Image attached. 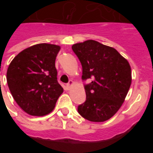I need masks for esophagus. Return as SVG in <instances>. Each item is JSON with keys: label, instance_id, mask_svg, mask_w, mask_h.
Wrapping results in <instances>:
<instances>
[{"label": "esophagus", "instance_id": "obj_1", "mask_svg": "<svg viewBox=\"0 0 153 153\" xmlns=\"http://www.w3.org/2000/svg\"><path fill=\"white\" fill-rule=\"evenodd\" d=\"M74 82L73 80H70V82H69V83H67L66 84V87L68 88H70L72 86H74Z\"/></svg>", "mask_w": 153, "mask_h": 153}]
</instances>
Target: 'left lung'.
I'll return each mask as SVG.
<instances>
[{
    "label": "left lung",
    "instance_id": "left-lung-1",
    "mask_svg": "<svg viewBox=\"0 0 153 153\" xmlns=\"http://www.w3.org/2000/svg\"><path fill=\"white\" fill-rule=\"evenodd\" d=\"M72 49L83 67L82 79H93L85 85L86 101L78 111L89 121H106L125 102L132 82L130 65L115 48L97 41L74 44Z\"/></svg>",
    "mask_w": 153,
    "mask_h": 153
}]
</instances>
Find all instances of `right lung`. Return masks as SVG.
Here are the masks:
<instances>
[{"label":"right lung","mask_w":153,"mask_h":153,"mask_svg":"<svg viewBox=\"0 0 153 153\" xmlns=\"http://www.w3.org/2000/svg\"><path fill=\"white\" fill-rule=\"evenodd\" d=\"M60 50V46L55 44H36L19 52L9 65V89L28 115L42 116L51 113L63 93L55 65Z\"/></svg>","instance_id":"obj_1"}]
</instances>
